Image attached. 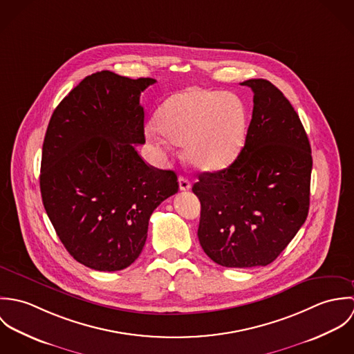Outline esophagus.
I'll return each mask as SVG.
<instances>
[{
    "instance_id": "obj_1",
    "label": "esophagus",
    "mask_w": 354,
    "mask_h": 354,
    "mask_svg": "<svg viewBox=\"0 0 354 354\" xmlns=\"http://www.w3.org/2000/svg\"><path fill=\"white\" fill-rule=\"evenodd\" d=\"M178 185H180V189L181 191H189L191 189V183H189V180L187 178V177H180L178 178Z\"/></svg>"
}]
</instances>
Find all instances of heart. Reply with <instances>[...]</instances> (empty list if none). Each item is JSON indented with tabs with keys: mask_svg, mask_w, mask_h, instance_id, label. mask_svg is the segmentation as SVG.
Wrapping results in <instances>:
<instances>
[{
	"mask_svg": "<svg viewBox=\"0 0 354 354\" xmlns=\"http://www.w3.org/2000/svg\"><path fill=\"white\" fill-rule=\"evenodd\" d=\"M156 120L146 127L152 142L165 149L185 145L188 159L207 171L230 166L245 145V106L225 91L189 88L174 94L162 104Z\"/></svg>",
	"mask_w": 354,
	"mask_h": 354,
	"instance_id": "obj_1",
	"label": "heart"
}]
</instances>
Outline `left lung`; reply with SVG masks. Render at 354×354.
Here are the masks:
<instances>
[{
  "mask_svg": "<svg viewBox=\"0 0 354 354\" xmlns=\"http://www.w3.org/2000/svg\"><path fill=\"white\" fill-rule=\"evenodd\" d=\"M241 86L253 91L245 146L226 169L199 174L198 237L223 267L272 263L297 234L309 209L312 155L299 114L268 80Z\"/></svg>",
  "mask_w": 354,
  "mask_h": 354,
  "instance_id": "1",
  "label": "left lung"
}]
</instances>
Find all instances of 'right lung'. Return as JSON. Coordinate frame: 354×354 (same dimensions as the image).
Instances as JSON below:
<instances>
[{
  "instance_id": "obj_1",
  "label": "right lung",
  "mask_w": 354,
  "mask_h": 354,
  "mask_svg": "<svg viewBox=\"0 0 354 354\" xmlns=\"http://www.w3.org/2000/svg\"><path fill=\"white\" fill-rule=\"evenodd\" d=\"M155 83L101 71L55 107L46 131L41 194L61 243L79 263L118 271L142 252L153 209L177 194V176L147 165L140 94Z\"/></svg>"
}]
</instances>
